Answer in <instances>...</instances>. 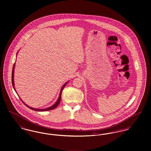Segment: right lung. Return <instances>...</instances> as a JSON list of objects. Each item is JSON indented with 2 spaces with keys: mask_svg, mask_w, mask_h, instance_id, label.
Instances as JSON below:
<instances>
[{
  "mask_svg": "<svg viewBox=\"0 0 151 151\" xmlns=\"http://www.w3.org/2000/svg\"><path fill=\"white\" fill-rule=\"evenodd\" d=\"M14 65H13V69H12V86H13V88H14V82H13V73H14ZM68 83V82H66L65 84L63 86V87H62V88H61V91H60V96H59V99H58V101H56V103L54 104V105H53L52 106H51V107H49V108H46V109H35V108H31V107H30V106H27V105H26L25 103H24L25 105L27 106L29 108H30V109H32L33 111H50V110H52L53 109H55V108H56L58 105L59 104V103H60V100H61V93H62V91H63V89H64V88L65 87V86ZM14 90H15V89H14ZM23 102V101H22ZM24 103V102H23Z\"/></svg>",
  "mask_w": 151,
  "mask_h": 151,
  "instance_id": "obj_1",
  "label": "right lung"
}]
</instances>
